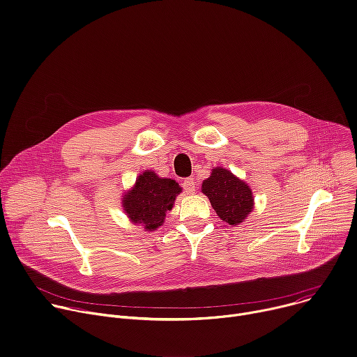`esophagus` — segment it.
<instances>
[{
    "label": "esophagus",
    "mask_w": 357,
    "mask_h": 357,
    "mask_svg": "<svg viewBox=\"0 0 357 357\" xmlns=\"http://www.w3.org/2000/svg\"><path fill=\"white\" fill-rule=\"evenodd\" d=\"M183 188L186 189L188 193H192L193 190H195V179H193V178H186L183 181Z\"/></svg>",
    "instance_id": "1"
}]
</instances>
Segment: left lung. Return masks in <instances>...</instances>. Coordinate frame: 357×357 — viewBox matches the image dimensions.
<instances>
[{
	"label": "left lung",
	"mask_w": 357,
	"mask_h": 357,
	"mask_svg": "<svg viewBox=\"0 0 357 357\" xmlns=\"http://www.w3.org/2000/svg\"><path fill=\"white\" fill-rule=\"evenodd\" d=\"M202 192L218 216L229 225H239L253 209L252 189L225 168L212 169L202 183Z\"/></svg>",
	"instance_id": "obj_1"
}]
</instances>
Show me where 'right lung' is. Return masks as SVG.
<instances>
[{
    "label": "right lung",
    "mask_w": 357,
    "mask_h": 357,
    "mask_svg": "<svg viewBox=\"0 0 357 357\" xmlns=\"http://www.w3.org/2000/svg\"><path fill=\"white\" fill-rule=\"evenodd\" d=\"M182 188L176 181L159 178L152 171H145L137 178L135 185L125 192L122 206L128 218L146 231H155L165 220Z\"/></svg>",
    "instance_id": "obj_1"
}]
</instances>
